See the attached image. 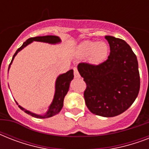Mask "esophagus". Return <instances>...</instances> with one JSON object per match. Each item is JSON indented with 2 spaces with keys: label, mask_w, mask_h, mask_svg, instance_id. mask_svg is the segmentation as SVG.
<instances>
[{
  "label": "esophagus",
  "mask_w": 149,
  "mask_h": 149,
  "mask_svg": "<svg viewBox=\"0 0 149 149\" xmlns=\"http://www.w3.org/2000/svg\"><path fill=\"white\" fill-rule=\"evenodd\" d=\"M73 71H74V77L76 78H79L80 77L79 72H78V70H77V67H73Z\"/></svg>",
  "instance_id": "obj_1"
}]
</instances>
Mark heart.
Returning a JSON list of instances; mask_svg holds the SVG:
<instances>
[{"label":"heart","instance_id":"heart-1","mask_svg":"<svg viewBox=\"0 0 149 149\" xmlns=\"http://www.w3.org/2000/svg\"><path fill=\"white\" fill-rule=\"evenodd\" d=\"M108 50V45L106 42L84 41L77 46V54L80 57L89 56L90 63L97 65L106 59Z\"/></svg>","mask_w":149,"mask_h":149}]
</instances>
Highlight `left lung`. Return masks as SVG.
<instances>
[{"instance_id": "8db88e82", "label": "left lung", "mask_w": 149, "mask_h": 149, "mask_svg": "<svg viewBox=\"0 0 149 149\" xmlns=\"http://www.w3.org/2000/svg\"><path fill=\"white\" fill-rule=\"evenodd\" d=\"M110 55L98 65L80 63L78 71L86 84L84 95L91 113L111 118L127 111L140 90L137 57L125 41L105 36Z\"/></svg>"}]
</instances>
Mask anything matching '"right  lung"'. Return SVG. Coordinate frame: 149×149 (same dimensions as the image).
Here are the masks:
<instances>
[{"label": "right lung", "mask_w": 149, "mask_h": 149, "mask_svg": "<svg viewBox=\"0 0 149 149\" xmlns=\"http://www.w3.org/2000/svg\"><path fill=\"white\" fill-rule=\"evenodd\" d=\"M33 41L43 42L51 43V44H56V43L60 42H61L60 38H58V36H38V37H34V38H29L28 40H26L24 43H23V45H22L19 49H17V50L16 51L15 55L13 56L12 60L10 62L8 69L10 68V64H11L13 59L15 58V56L17 55V52L19 51H21V50H22L23 48L25 47L26 45H28L29 44L32 42ZM73 77H74V76H73V70H69V71L65 72V73H63V74L58 76L56 82V92H55L54 99L53 100H52V104L50 105L49 108V111H48L44 115H38V114H36V113H31V112L27 111V110L24 109L23 107H22L20 105H18L19 108L21 109V110H22L23 111H24L26 113L29 114V115L34 117V118H50V117H52V116L54 115H56V114H57V113L61 111V109L63 107L64 97H65V96L66 95V93H67L68 91H69L70 84V82H71V80L73 79Z\"/></svg>", "instance_id": "add662e5"}]
</instances>
